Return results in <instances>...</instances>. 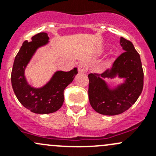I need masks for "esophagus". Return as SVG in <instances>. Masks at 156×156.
<instances>
[{
  "label": "esophagus",
  "instance_id": "34e87169",
  "mask_svg": "<svg viewBox=\"0 0 156 156\" xmlns=\"http://www.w3.org/2000/svg\"><path fill=\"white\" fill-rule=\"evenodd\" d=\"M87 69L88 67L86 64L80 63L79 65H78V72H79L80 73H84V72H87Z\"/></svg>",
  "mask_w": 156,
  "mask_h": 156
}]
</instances>
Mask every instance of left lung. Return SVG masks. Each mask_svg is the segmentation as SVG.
<instances>
[{
  "label": "left lung",
  "mask_w": 156,
  "mask_h": 156,
  "mask_svg": "<svg viewBox=\"0 0 156 156\" xmlns=\"http://www.w3.org/2000/svg\"><path fill=\"white\" fill-rule=\"evenodd\" d=\"M120 45L125 52L111 69L101 75H88L90 103L97 112L104 115H116L127 111L137 100L144 87V71L139 53L130 41L122 37ZM103 77H118L122 82L112 86Z\"/></svg>",
  "instance_id": "obj_1"
}]
</instances>
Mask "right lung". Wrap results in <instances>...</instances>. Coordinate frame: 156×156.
Instances as JSON below:
<instances>
[{"label":"right lung","mask_w":156,"mask_h":156,"mask_svg":"<svg viewBox=\"0 0 156 156\" xmlns=\"http://www.w3.org/2000/svg\"><path fill=\"white\" fill-rule=\"evenodd\" d=\"M50 43L48 34L41 32L31 37V41L23 42L14 59L11 83L19 101L27 109L36 114H49L59 110L64 102L63 92L78 74L75 67L69 72L56 71L50 80L39 87L31 85L25 71L39 48Z\"/></svg>","instance_id":"1"}]
</instances>
